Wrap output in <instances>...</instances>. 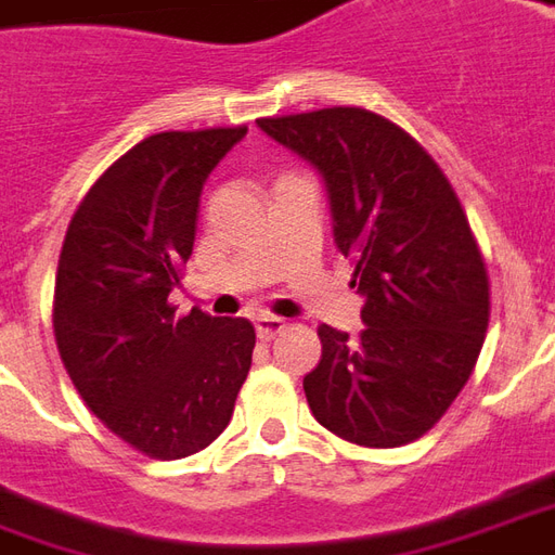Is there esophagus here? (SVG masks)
<instances>
[{"label":"esophagus","instance_id":"obj_1","mask_svg":"<svg viewBox=\"0 0 555 555\" xmlns=\"http://www.w3.org/2000/svg\"><path fill=\"white\" fill-rule=\"evenodd\" d=\"M254 326H256V335L262 338V341H271L278 332H284V320L281 317H271V314H262V317H256L254 320Z\"/></svg>","mask_w":555,"mask_h":555}]
</instances>
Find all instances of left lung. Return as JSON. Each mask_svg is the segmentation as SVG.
<instances>
[{"instance_id":"obj_1","label":"left lung","mask_w":555,"mask_h":555,"mask_svg":"<svg viewBox=\"0 0 555 555\" xmlns=\"http://www.w3.org/2000/svg\"><path fill=\"white\" fill-rule=\"evenodd\" d=\"M256 124L320 171L332 235L365 299L359 338L317 328L323 357L305 374L311 414L350 444H411L468 384L489 326L487 266L460 198L438 163L374 111Z\"/></svg>"}]
</instances>
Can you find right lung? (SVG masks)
<instances>
[{
  "label": "right lung",
  "mask_w": 555,
  "mask_h": 555,
  "mask_svg": "<svg viewBox=\"0 0 555 555\" xmlns=\"http://www.w3.org/2000/svg\"><path fill=\"white\" fill-rule=\"evenodd\" d=\"M247 126L156 132L90 186L68 223L53 335L83 404L151 460H183L227 429L250 372V320L168 293L193 254L202 186Z\"/></svg>",
  "instance_id": "right-lung-1"
}]
</instances>
